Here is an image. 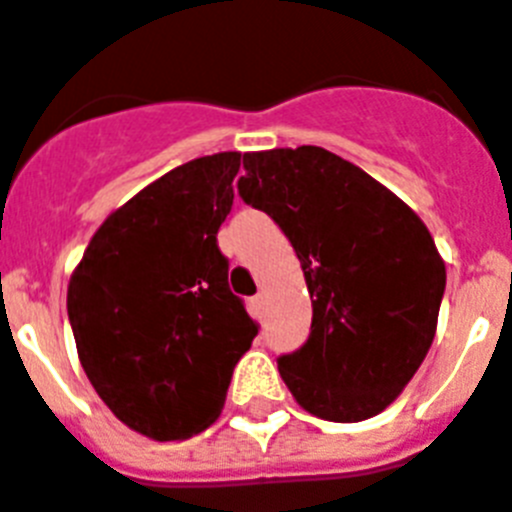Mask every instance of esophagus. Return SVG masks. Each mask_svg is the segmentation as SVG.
<instances>
[{"label": "esophagus", "mask_w": 512, "mask_h": 512, "mask_svg": "<svg viewBox=\"0 0 512 512\" xmlns=\"http://www.w3.org/2000/svg\"><path fill=\"white\" fill-rule=\"evenodd\" d=\"M252 307H255L257 315L263 317V315H265V309H268V296H265L263 291H260V294H257L255 299H252Z\"/></svg>", "instance_id": "1"}]
</instances>
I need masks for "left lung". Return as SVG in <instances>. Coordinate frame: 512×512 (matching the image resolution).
<instances>
[{"label":"left lung","instance_id":"obj_1","mask_svg":"<svg viewBox=\"0 0 512 512\" xmlns=\"http://www.w3.org/2000/svg\"><path fill=\"white\" fill-rule=\"evenodd\" d=\"M236 190L286 234L312 296L309 338L278 356L296 403L328 422L388 409L422 367L445 294L422 218L317 145L244 153Z\"/></svg>","mask_w":512,"mask_h":512}]
</instances>
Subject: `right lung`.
<instances>
[{
  "mask_svg": "<svg viewBox=\"0 0 512 512\" xmlns=\"http://www.w3.org/2000/svg\"><path fill=\"white\" fill-rule=\"evenodd\" d=\"M239 166L242 153H216L163 174L101 223L70 278L85 375L150 440H187L216 422L257 336L216 239Z\"/></svg>",
  "mask_w": 512,
  "mask_h": 512,
  "instance_id": "add662e5",
  "label": "right lung"
}]
</instances>
